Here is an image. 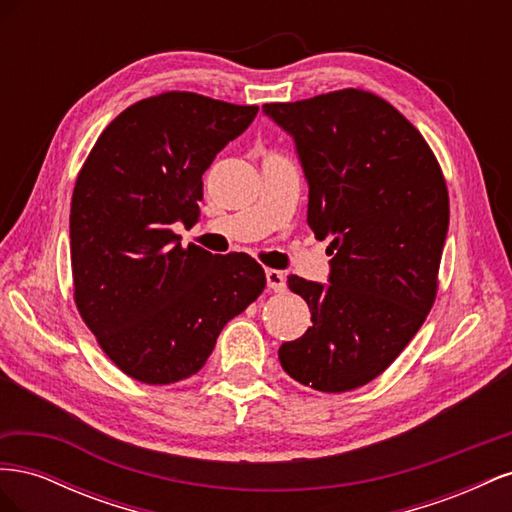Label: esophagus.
I'll list each match as a JSON object with an SVG mask.
<instances>
[{
  "instance_id": "obj_1",
  "label": "esophagus",
  "mask_w": 512,
  "mask_h": 512,
  "mask_svg": "<svg viewBox=\"0 0 512 512\" xmlns=\"http://www.w3.org/2000/svg\"><path fill=\"white\" fill-rule=\"evenodd\" d=\"M265 275H267V286H269L273 292H282V290L286 288V277H284L282 271L267 269Z\"/></svg>"
}]
</instances>
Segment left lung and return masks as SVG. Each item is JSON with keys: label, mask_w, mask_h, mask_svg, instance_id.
<instances>
[{"label": "left lung", "mask_w": 512, "mask_h": 512, "mask_svg": "<svg viewBox=\"0 0 512 512\" xmlns=\"http://www.w3.org/2000/svg\"><path fill=\"white\" fill-rule=\"evenodd\" d=\"M294 143L307 181V224L333 235L329 282L288 277L312 312L280 363L322 393L380 376L436 299L448 192L425 138L397 108L361 89L265 104Z\"/></svg>", "instance_id": "left-lung-1"}]
</instances>
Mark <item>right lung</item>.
Instances as JSON below:
<instances>
[{
	"label": "right lung",
	"mask_w": 512,
	"mask_h": 512,
	"mask_svg": "<svg viewBox=\"0 0 512 512\" xmlns=\"http://www.w3.org/2000/svg\"><path fill=\"white\" fill-rule=\"evenodd\" d=\"M258 106L170 91L111 121L76 179L70 258L76 307L123 374L147 384L194 376L224 324L265 290L247 254L181 247L215 153L241 136Z\"/></svg>",
	"instance_id": "add662e5"
}]
</instances>
